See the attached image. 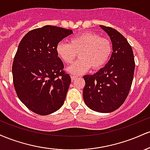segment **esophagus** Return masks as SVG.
Listing matches in <instances>:
<instances>
[{"instance_id":"esophagus-1","label":"esophagus","mask_w":150,"mask_h":150,"mask_svg":"<svg viewBox=\"0 0 150 150\" xmlns=\"http://www.w3.org/2000/svg\"><path fill=\"white\" fill-rule=\"evenodd\" d=\"M70 77H71L72 81H73V80H75V79L77 78V76H76V75H70Z\"/></svg>"}]
</instances>
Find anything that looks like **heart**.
I'll list each match as a JSON object with an SVG mask.
<instances>
[{
	"label": "heart",
	"mask_w": 150,
	"mask_h": 150,
	"mask_svg": "<svg viewBox=\"0 0 150 150\" xmlns=\"http://www.w3.org/2000/svg\"><path fill=\"white\" fill-rule=\"evenodd\" d=\"M113 51L112 43L108 38L101 37L92 32H83L70 39V44L61 41L56 45L58 57L70 64L79 53L80 59L68 68L71 73L81 74L88 70L101 69L108 63Z\"/></svg>",
	"instance_id": "1"
}]
</instances>
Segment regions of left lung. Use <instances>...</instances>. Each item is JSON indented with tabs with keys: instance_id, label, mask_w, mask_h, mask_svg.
<instances>
[{
	"instance_id": "8db88e82",
	"label": "left lung",
	"mask_w": 150,
	"mask_h": 150,
	"mask_svg": "<svg viewBox=\"0 0 150 150\" xmlns=\"http://www.w3.org/2000/svg\"><path fill=\"white\" fill-rule=\"evenodd\" d=\"M100 27L110 37L113 53L104 68L94 75L83 77V99L91 109L109 113L118 109L128 97L135 63L133 51L127 39L112 27Z\"/></svg>"
}]
</instances>
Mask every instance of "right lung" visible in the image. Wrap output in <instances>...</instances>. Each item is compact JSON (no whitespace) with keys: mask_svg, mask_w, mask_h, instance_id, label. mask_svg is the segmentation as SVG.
<instances>
[{"mask_svg":"<svg viewBox=\"0 0 150 150\" xmlns=\"http://www.w3.org/2000/svg\"><path fill=\"white\" fill-rule=\"evenodd\" d=\"M71 34V30L46 25L30 31L20 42L12 68L13 84L20 100L34 113L51 114L64 104L71 79L56 45Z\"/></svg>","mask_w":150,"mask_h":150,"instance_id":"add662e5","label":"right lung"}]
</instances>
